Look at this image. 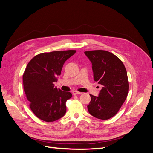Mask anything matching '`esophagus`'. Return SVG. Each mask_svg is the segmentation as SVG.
<instances>
[{"instance_id":"obj_1","label":"esophagus","mask_w":153,"mask_h":153,"mask_svg":"<svg viewBox=\"0 0 153 153\" xmlns=\"http://www.w3.org/2000/svg\"><path fill=\"white\" fill-rule=\"evenodd\" d=\"M72 94H73V95H77V94H82V92H78V91H74L72 92Z\"/></svg>"}]
</instances>
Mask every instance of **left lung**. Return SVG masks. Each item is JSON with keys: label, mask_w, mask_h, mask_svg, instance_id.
Wrapping results in <instances>:
<instances>
[{"label": "left lung", "mask_w": 153, "mask_h": 153, "mask_svg": "<svg viewBox=\"0 0 153 153\" xmlns=\"http://www.w3.org/2000/svg\"><path fill=\"white\" fill-rule=\"evenodd\" d=\"M84 54L92 63L94 80L102 85L98 96L90 94L88 111L97 119H109L117 114L127 97V71L120 59L108 51H85Z\"/></svg>", "instance_id": "1"}]
</instances>
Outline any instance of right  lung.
I'll list each match as a JSON object with an SVG mask.
<instances>
[{
    "mask_svg": "<svg viewBox=\"0 0 153 153\" xmlns=\"http://www.w3.org/2000/svg\"><path fill=\"white\" fill-rule=\"evenodd\" d=\"M76 51H54L36 56L28 63L23 75L24 89L34 114L45 122H53L66 112L69 92L54 87L64 62Z\"/></svg>",
    "mask_w": 153,
    "mask_h": 153,
    "instance_id": "obj_1",
    "label": "right lung"
}]
</instances>
